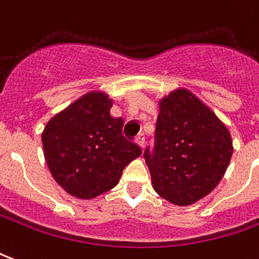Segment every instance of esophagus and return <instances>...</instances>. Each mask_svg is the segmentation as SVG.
<instances>
[{"label":"esophagus","instance_id":"obj_1","mask_svg":"<svg viewBox=\"0 0 259 259\" xmlns=\"http://www.w3.org/2000/svg\"><path fill=\"white\" fill-rule=\"evenodd\" d=\"M136 143L141 147V149L145 148V137L143 135L137 136V139H136Z\"/></svg>","mask_w":259,"mask_h":259}]
</instances>
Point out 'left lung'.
Wrapping results in <instances>:
<instances>
[{
  "instance_id": "1",
  "label": "left lung",
  "mask_w": 259,
  "mask_h": 259,
  "mask_svg": "<svg viewBox=\"0 0 259 259\" xmlns=\"http://www.w3.org/2000/svg\"><path fill=\"white\" fill-rule=\"evenodd\" d=\"M227 126L187 89L159 101L152 148L144 151L158 195L177 206H189L215 188L231 162Z\"/></svg>"
}]
</instances>
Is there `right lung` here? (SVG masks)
<instances>
[{"label":"right lung","mask_w":259,"mask_h":259,"mask_svg":"<svg viewBox=\"0 0 259 259\" xmlns=\"http://www.w3.org/2000/svg\"><path fill=\"white\" fill-rule=\"evenodd\" d=\"M112 100L91 92L56 114L42 132L48 167L56 183L72 196L93 199L112 189L124 166L141 148L126 139L122 118L110 114Z\"/></svg>","instance_id":"add662e5"}]
</instances>
